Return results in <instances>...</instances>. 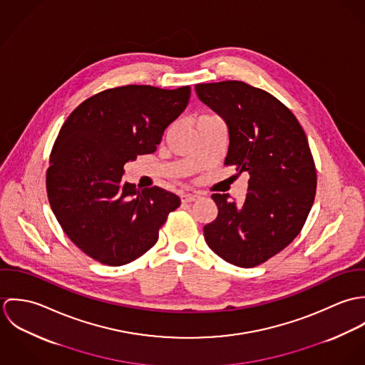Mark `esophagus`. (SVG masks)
Here are the masks:
<instances>
[{"mask_svg":"<svg viewBox=\"0 0 365 365\" xmlns=\"http://www.w3.org/2000/svg\"><path fill=\"white\" fill-rule=\"evenodd\" d=\"M198 197H200V195H198V194H194V192H182V194L180 195V198H181L182 202H192V201H195Z\"/></svg>","mask_w":365,"mask_h":365,"instance_id":"esophagus-1","label":"esophagus"}]
</instances>
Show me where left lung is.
<instances>
[{"label": "left lung", "instance_id": "1", "mask_svg": "<svg viewBox=\"0 0 365 365\" xmlns=\"http://www.w3.org/2000/svg\"><path fill=\"white\" fill-rule=\"evenodd\" d=\"M198 98L227 125L226 165L250 174L246 197L213 194L217 216L204 226L220 259L250 268L284 250L302 230L316 194V168L295 115L243 81L197 84Z\"/></svg>", "mask_w": 365, "mask_h": 365}]
</instances>
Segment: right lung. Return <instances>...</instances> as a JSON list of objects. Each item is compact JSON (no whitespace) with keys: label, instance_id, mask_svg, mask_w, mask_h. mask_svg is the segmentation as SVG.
I'll return each instance as SVG.
<instances>
[{"label":"right lung","instance_id":"right-lung-1","mask_svg":"<svg viewBox=\"0 0 365 365\" xmlns=\"http://www.w3.org/2000/svg\"><path fill=\"white\" fill-rule=\"evenodd\" d=\"M190 86H123L78 105L54 142L46 190L68 239L106 265L136 260L156 245L180 198L160 187L136 188L123 165L155 153L165 128L190 101Z\"/></svg>","mask_w":365,"mask_h":365}]
</instances>
